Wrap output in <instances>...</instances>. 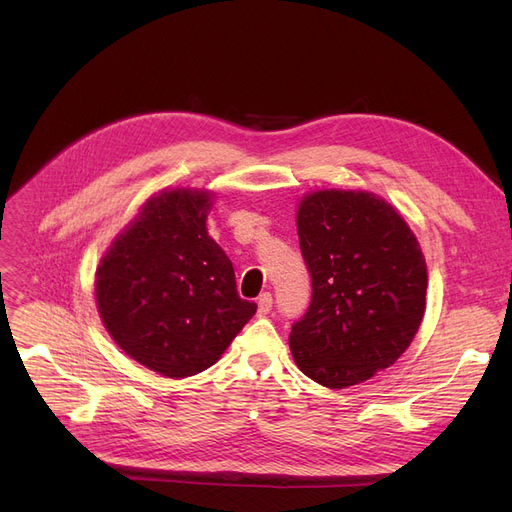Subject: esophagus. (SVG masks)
Here are the masks:
<instances>
[{
	"label": "esophagus",
	"instance_id": "1",
	"mask_svg": "<svg viewBox=\"0 0 512 512\" xmlns=\"http://www.w3.org/2000/svg\"><path fill=\"white\" fill-rule=\"evenodd\" d=\"M272 307H274L272 294H270V292L259 294V299H257V311H259V315H267V313L272 311Z\"/></svg>",
	"mask_w": 512,
	"mask_h": 512
}]
</instances>
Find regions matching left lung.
<instances>
[{"mask_svg":"<svg viewBox=\"0 0 512 512\" xmlns=\"http://www.w3.org/2000/svg\"><path fill=\"white\" fill-rule=\"evenodd\" d=\"M311 303L290 351L313 382L346 388L390 367L425 311L427 270L407 222L371 193L317 191L299 205Z\"/></svg>","mask_w":512,"mask_h":512,"instance_id":"1","label":"left lung"}]
</instances>
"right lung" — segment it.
I'll return each mask as SVG.
<instances>
[{
  "label": "right lung",
  "instance_id": "obj_1",
  "mask_svg": "<svg viewBox=\"0 0 512 512\" xmlns=\"http://www.w3.org/2000/svg\"><path fill=\"white\" fill-rule=\"evenodd\" d=\"M209 207V193L186 188L149 199L97 270L107 332L166 378L211 367L257 311L238 297L232 261L207 234Z\"/></svg>",
  "mask_w": 512,
  "mask_h": 512
}]
</instances>
